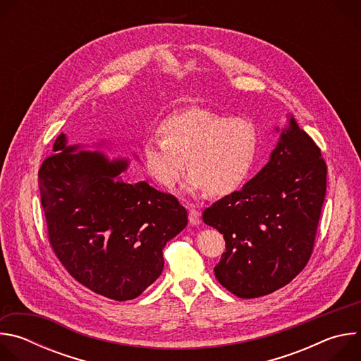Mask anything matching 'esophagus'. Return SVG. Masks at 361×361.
I'll use <instances>...</instances> for the list:
<instances>
[{"mask_svg":"<svg viewBox=\"0 0 361 361\" xmlns=\"http://www.w3.org/2000/svg\"><path fill=\"white\" fill-rule=\"evenodd\" d=\"M188 221L191 226L200 224V213L194 207H190V210H188Z\"/></svg>","mask_w":361,"mask_h":361,"instance_id":"esophagus-1","label":"esophagus"}]
</instances>
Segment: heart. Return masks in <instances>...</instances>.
I'll return each mask as SVG.
<instances>
[{
	"instance_id": "1",
	"label": "heart",
	"mask_w": 361,
	"mask_h": 361,
	"mask_svg": "<svg viewBox=\"0 0 361 361\" xmlns=\"http://www.w3.org/2000/svg\"><path fill=\"white\" fill-rule=\"evenodd\" d=\"M160 133L141 144L144 167L160 185L173 188L187 166L184 190L190 194L237 191L251 177L262 145L252 120L202 107L169 116Z\"/></svg>"
}]
</instances>
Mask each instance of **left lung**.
Instances as JSON below:
<instances>
[{
	"label": "left lung",
	"instance_id": "8db88e82",
	"mask_svg": "<svg viewBox=\"0 0 361 361\" xmlns=\"http://www.w3.org/2000/svg\"><path fill=\"white\" fill-rule=\"evenodd\" d=\"M269 163L240 191L216 201L202 221L226 240L214 267L219 283L240 298L288 284L310 259L326 197L320 148L287 116Z\"/></svg>",
	"mask_w": 361,
	"mask_h": 361
}]
</instances>
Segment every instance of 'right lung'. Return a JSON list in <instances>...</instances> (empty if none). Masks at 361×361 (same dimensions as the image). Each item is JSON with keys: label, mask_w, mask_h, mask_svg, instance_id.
<instances>
[{"label": "right lung", "mask_w": 361, "mask_h": 361, "mask_svg": "<svg viewBox=\"0 0 361 361\" xmlns=\"http://www.w3.org/2000/svg\"><path fill=\"white\" fill-rule=\"evenodd\" d=\"M85 147L68 145L60 134L57 154L38 171L49 243L78 283L111 300H133L160 277L163 250L185 228L187 212L147 181L127 183V159Z\"/></svg>", "instance_id": "1"}]
</instances>
